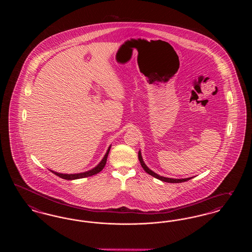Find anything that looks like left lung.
Returning a JSON list of instances; mask_svg holds the SVG:
<instances>
[{
    "instance_id": "left-lung-1",
    "label": "left lung",
    "mask_w": 252,
    "mask_h": 252,
    "mask_svg": "<svg viewBox=\"0 0 252 252\" xmlns=\"http://www.w3.org/2000/svg\"><path fill=\"white\" fill-rule=\"evenodd\" d=\"M139 155V160H140V162H141V165H142V167L144 168V171L146 172V173H148L150 176H152V177H154V178H156L158 180H161V181H164V182H169V183H180V182H184V181H187V180H191L192 178H187V179H181V180H178V179H169V178H164V177H160V176H158V174L156 173H154L153 171H151L149 168L147 167L146 165H145V163L144 162V160H143V158H142V155H141V152L139 151V153H138Z\"/></svg>"
}]
</instances>
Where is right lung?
<instances>
[{
	"mask_svg": "<svg viewBox=\"0 0 252 252\" xmlns=\"http://www.w3.org/2000/svg\"><path fill=\"white\" fill-rule=\"evenodd\" d=\"M109 150H110V146L108 147V151H107L105 157L103 158V159L101 160V162L95 168H94V169H92L90 171H87V172H84V173H80V174H70V175H68V174H60V173H57V172H54V171H51V172L54 173L55 175H57L58 177H60L61 179L68 180H77V179H82V178H88V177L94 176V175L98 174L99 172H101L103 170V168L105 167Z\"/></svg>",
	"mask_w": 252,
	"mask_h": 252,
	"instance_id": "right-lung-1",
	"label": "right lung"
}]
</instances>
